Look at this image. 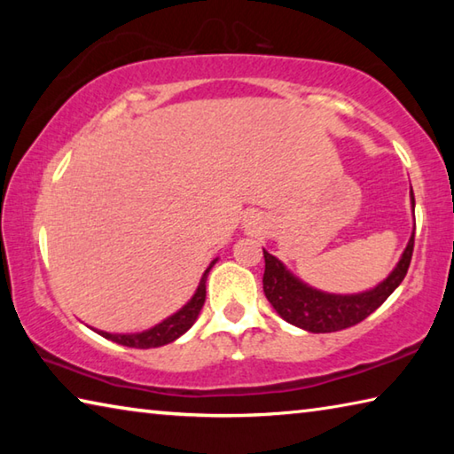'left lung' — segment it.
Returning <instances> with one entry per match:
<instances>
[{"instance_id":"left-lung-1","label":"left lung","mask_w":454,"mask_h":454,"mask_svg":"<svg viewBox=\"0 0 454 454\" xmlns=\"http://www.w3.org/2000/svg\"><path fill=\"white\" fill-rule=\"evenodd\" d=\"M411 200L414 204V196L411 190ZM414 250V234L409 246L403 252L401 262L384 282L379 286L363 292V294L338 296L325 294L310 286H306L298 278H294L286 268L282 266L278 258L268 254L264 250V294L268 302L280 317L298 328L309 330V333H336L363 322L366 317L379 309V306L393 294L398 284L404 280L409 272L411 258Z\"/></svg>"}]
</instances>
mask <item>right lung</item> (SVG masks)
Returning a JSON list of instances; mask_svg holds the SVG:
<instances>
[{
	"label": "right lung",
	"mask_w": 454,
	"mask_h": 454,
	"mask_svg": "<svg viewBox=\"0 0 454 454\" xmlns=\"http://www.w3.org/2000/svg\"><path fill=\"white\" fill-rule=\"evenodd\" d=\"M214 262H216V260H214ZM214 262L208 266V270L204 272L196 294L192 296V301L184 306L182 310L172 314L170 318H166L164 322H160V325H156L153 328L144 330V333H137V334H110V333H99V330L98 334H102L104 338H110V340L129 348H156L176 340V338L182 336L192 325H194L200 310H202L204 301H206V278H208V272L214 266Z\"/></svg>",
	"instance_id": "right-lung-1"
}]
</instances>
